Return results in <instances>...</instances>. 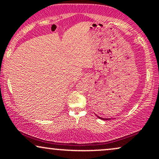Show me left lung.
Segmentation results:
<instances>
[{
	"label": "left lung",
	"instance_id": "8db88e82",
	"mask_svg": "<svg viewBox=\"0 0 159 159\" xmlns=\"http://www.w3.org/2000/svg\"><path fill=\"white\" fill-rule=\"evenodd\" d=\"M98 118H99V119H101V120H110V119H105V118H102V117H100V116H97Z\"/></svg>",
	"mask_w": 159,
	"mask_h": 159
}]
</instances>
